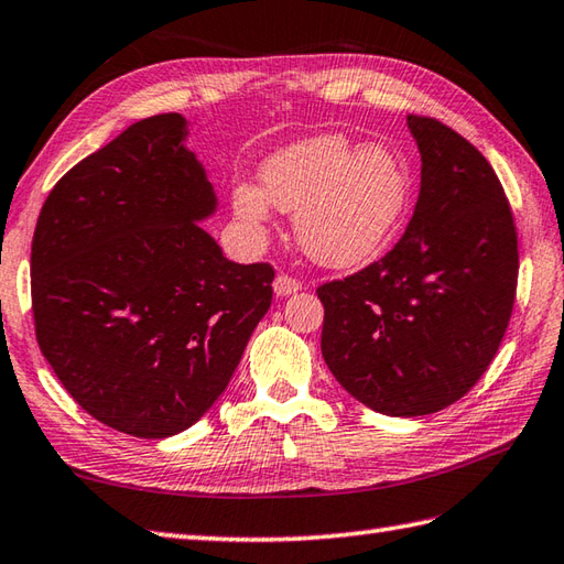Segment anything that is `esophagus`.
I'll return each mask as SVG.
<instances>
[{
  "label": "esophagus",
  "mask_w": 564,
  "mask_h": 564,
  "mask_svg": "<svg viewBox=\"0 0 564 564\" xmlns=\"http://www.w3.org/2000/svg\"><path fill=\"white\" fill-rule=\"evenodd\" d=\"M297 289H301V283H297L295 279H291V275H285V273L275 275V281H273V293H275V297H289V295H293Z\"/></svg>",
  "instance_id": "esophagus-1"
}]
</instances>
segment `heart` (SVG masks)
<instances>
[{"label":"heart","mask_w":564,"mask_h":564,"mask_svg":"<svg viewBox=\"0 0 564 564\" xmlns=\"http://www.w3.org/2000/svg\"><path fill=\"white\" fill-rule=\"evenodd\" d=\"M411 175L386 143L315 134L279 149L261 163V187L239 183L231 209L253 239L271 225V205L295 215V237L307 257L329 269L369 261L401 225Z\"/></svg>","instance_id":"obj_1"}]
</instances>
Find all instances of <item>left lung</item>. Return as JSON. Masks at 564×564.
<instances>
[{"label": "left lung", "instance_id": "8db88e82", "mask_svg": "<svg viewBox=\"0 0 564 564\" xmlns=\"http://www.w3.org/2000/svg\"><path fill=\"white\" fill-rule=\"evenodd\" d=\"M421 151L411 223L383 259L317 289L325 364L341 389L393 417L459 401L491 364L518 283L513 215L494 169L435 119H405Z\"/></svg>", "mask_w": 564, "mask_h": 564}]
</instances>
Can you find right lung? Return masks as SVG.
Masks as SVG:
<instances>
[{
	"instance_id": "right-lung-1",
	"label": "right lung",
	"mask_w": 564,
	"mask_h": 564,
	"mask_svg": "<svg viewBox=\"0 0 564 564\" xmlns=\"http://www.w3.org/2000/svg\"><path fill=\"white\" fill-rule=\"evenodd\" d=\"M181 115L141 119L55 183L31 245L36 339L77 405L171 437L225 393L271 307L273 269L225 259Z\"/></svg>"
}]
</instances>
